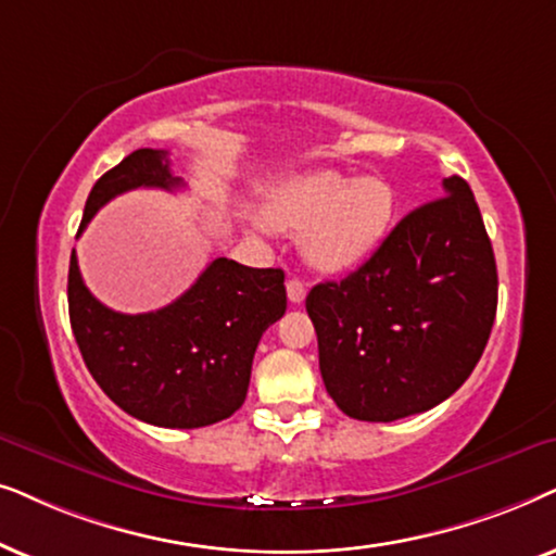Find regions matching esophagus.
Segmentation results:
<instances>
[{"label":"esophagus","instance_id":"obj_1","mask_svg":"<svg viewBox=\"0 0 556 556\" xmlns=\"http://www.w3.org/2000/svg\"><path fill=\"white\" fill-rule=\"evenodd\" d=\"M305 294H307V290H305V282H302V279H298V277L287 279V298H290L292 305L305 302Z\"/></svg>","mask_w":556,"mask_h":556}]
</instances>
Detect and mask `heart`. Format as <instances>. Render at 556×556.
<instances>
[{"instance_id": "obj_1", "label": "heart", "mask_w": 556, "mask_h": 556, "mask_svg": "<svg viewBox=\"0 0 556 556\" xmlns=\"http://www.w3.org/2000/svg\"><path fill=\"white\" fill-rule=\"evenodd\" d=\"M258 216L274 231L302 233L307 262L345 271L371 256L394 220V190L376 175L348 180L330 169L287 175L266 185Z\"/></svg>"}]
</instances>
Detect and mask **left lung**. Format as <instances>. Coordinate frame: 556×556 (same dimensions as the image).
Returning a JSON list of instances; mask_svg holds the SVG:
<instances>
[{
	"label": "left lung",
	"mask_w": 556,
	"mask_h": 556,
	"mask_svg": "<svg viewBox=\"0 0 556 556\" xmlns=\"http://www.w3.org/2000/svg\"><path fill=\"white\" fill-rule=\"evenodd\" d=\"M399 220L374 256L309 290L325 389L348 417L394 421L463 387L485 351L498 274L463 177Z\"/></svg>",
	"instance_id": "8db88e82"
}]
</instances>
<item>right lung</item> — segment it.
<instances>
[{
  "mask_svg": "<svg viewBox=\"0 0 556 556\" xmlns=\"http://www.w3.org/2000/svg\"><path fill=\"white\" fill-rule=\"evenodd\" d=\"M137 188L177 190L185 182L165 150L131 152L96 180L78 233L111 198ZM285 309L282 269L218 256L167 307L124 315L88 292L71 254V328L88 371L111 402L154 427L195 429L231 417L247 399L258 340Z\"/></svg>",
  "mask_w": 556,
  "mask_h": 556,
  "instance_id": "right-lung-1",
  "label": "right lung"
}]
</instances>
